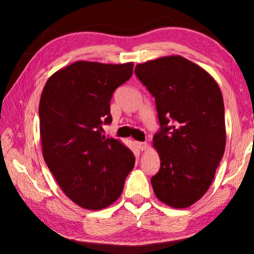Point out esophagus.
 <instances>
[{
  "mask_svg": "<svg viewBox=\"0 0 254 254\" xmlns=\"http://www.w3.org/2000/svg\"><path fill=\"white\" fill-rule=\"evenodd\" d=\"M135 147L141 150V151H143V150L147 148V142H135Z\"/></svg>",
  "mask_w": 254,
  "mask_h": 254,
  "instance_id": "esophagus-1",
  "label": "esophagus"
}]
</instances>
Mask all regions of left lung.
<instances>
[{"mask_svg": "<svg viewBox=\"0 0 254 254\" xmlns=\"http://www.w3.org/2000/svg\"><path fill=\"white\" fill-rule=\"evenodd\" d=\"M134 72L154 97L160 126L153 135L160 157L153 191L162 203L186 208L207 191L224 154L221 89L207 71L182 56L139 64Z\"/></svg>", "mask_w": 254, "mask_h": 254, "instance_id": "obj_1", "label": "left lung"}]
</instances>
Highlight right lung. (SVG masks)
Instances as JSON below:
<instances>
[{"label":"right lung","mask_w":254,"mask_h":254,"mask_svg":"<svg viewBox=\"0 0 254 254\" xmlns=\"http://www.w3.org/2000/svg\"><path fill=\"white\" fill-rule=\"evenodd\" d=\"M133 64L76 62L47 80L39 104L42 153L63 191L86 209L105 208L122 194L134 154L102 134L110 102Z\"/></svg>","instance_id":"right-lung-1"}]
</instances>
